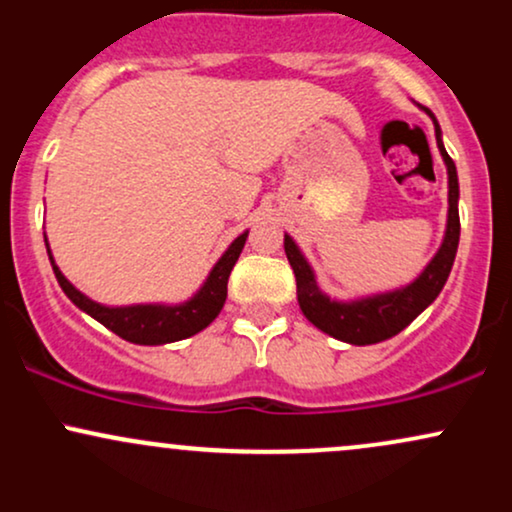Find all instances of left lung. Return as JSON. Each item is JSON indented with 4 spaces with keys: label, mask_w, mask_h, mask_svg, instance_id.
<instances>
[{
    "label": "left lung",
    "mask_w": 512,
    "mask_h": 512,
    "mask_svg": "<svg viewBox=\"0 0 512 512\" xmlns=\"http://www.w3.org/2000/svg\"><path fill=\"white\" fill-rule=\"evenodd\" d=\"M426 113L433 117L431 110H426ZM433 125H436V142L440 156H443L445 166H448L450 209L443 245H440L436 257L428 262L424 272L419 274V279H414L404 289L378 293V296L361 298V301H330L325 293L317 289L313 269L305 262L301 250L296 248L291 236H284V250L293 267V274H296V293L303 315L313 322L317 330L330 334L334 339H342L346 344L366 346L395 337L411 320H416V315L424 313L428 305L436 301L438 293L443 291L445 281H448L452 262H455L457 255V243H460V211H457L460 185H457L455 163H452V158L443 146V139H440V127L436 117H433Z\"/></svg>",
    "instance_id": "1"
}]
</instances>
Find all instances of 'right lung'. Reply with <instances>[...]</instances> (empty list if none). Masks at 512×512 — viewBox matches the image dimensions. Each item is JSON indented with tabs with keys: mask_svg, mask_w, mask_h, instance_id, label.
<instances>
[{
	"mask_svg": "<svg viewBox=\"0 0 512 512\" xmlns=\"http://www.w3.org/2000/svg\"><path fill=\"white\" fill-rule=\"evenodd\" d=\"M245 238L248 233L238 236L231 243V248L223 252V257L214 264L204 286L199 289L195 296L187 303L180 305H127V308H108V305H101L91 298H86L84 293L76 291L64 274L60 272L55 260H52L50 248V262L52 272H55L57 281H60L62 291L67 293L69 301H72L76 308H81L88 313L93 320H98L101 325L108 327L110 332H115L117 337L127 339L132 344H170L180 342V339L192 337V334L202 332L204 327L214 322V317L221 313L223 303H226L228 293V276H231L233 264L238 262L240 252H243Z\"/></svg>",
	"mask_w": 512,
	"mask_h": 512,
	"instance_id": "right-lung-1",
	"label": "right lung"
}]
</instances>
